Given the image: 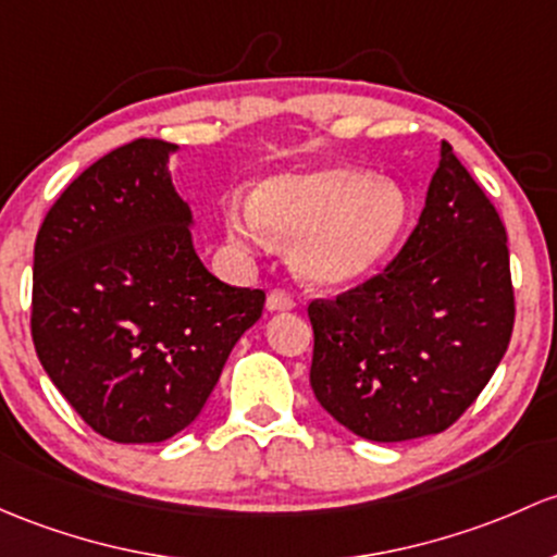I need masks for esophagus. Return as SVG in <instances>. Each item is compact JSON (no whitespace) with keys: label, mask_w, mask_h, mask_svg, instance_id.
I'll return each mask as SVG.
<instances>
[{"label":"esophagus","mask_w":557,"mask_h":557,"mask_svg":"<svg viewBox=\"0 0 557 557\" xmlns=\"http://www.w3.org/2000/svg\"><path fill=\"white\" fill-rule=\"evenodd\" d=\"M296 307V298L283 288H274L272 294L267 296V309L269 312H288V309Z\"/></svg>","instance_id":"esophagus-1"}]
</instances>
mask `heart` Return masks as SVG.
I'll return each mask as SVG.
<instances>
[{
  "label": "heart",
  "instance_id": "b5f03b06",
  "mask_svg": "<svg viewBox=\"0 0 557 557\" xmlns=\"http://www.w3.org/2000/svg\"><path fill=\"white\" fill-rule=\"evenodd\" d=\"M408 200L400 186L371 184L357 168H323L301 175H277L256 191L253 202L226 213L237 243L261 248L269 232L298 239L296 267L320 285L366 277L400 239Z\"/></svg>",
  "mask_w": 557,
  "mask_h": 557
}]
</instances>
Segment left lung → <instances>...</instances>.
<instances>
[{"label":"left lung","mask_w":557,"mask_h":557,"mask_svg":"<svg viewBox=\"0 0 557 557\" xmlns=\"http://www.w3.org/2000/svg\"><path fill=\"white\" fill-rule=\"evenodd\" d=\"M307 312L314 397L355 435H437L478 400L510 347L515 290L499 210L450 144L406 245Z\"/></svg>","instance_id":"left-lung-1"}]
</instances>
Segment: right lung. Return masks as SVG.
I'll return each mask as SVG.
<instances>
[{"label":"right lung","instance_id":"obj_1","mask_svg":"<svg viewBox=\"0 0 557 557\" xmlns=\"http://www.w3.org/2000/svg\"><path fill=\"white\" fill-rule=\"evenodd\" d=\"M173 149L136 138L92 162L34 245V349L82 421L114 443H160L191 424L267 301L197 259Z\"/></svg>","mask_w":557,"mask_h":557}]
</instances>
